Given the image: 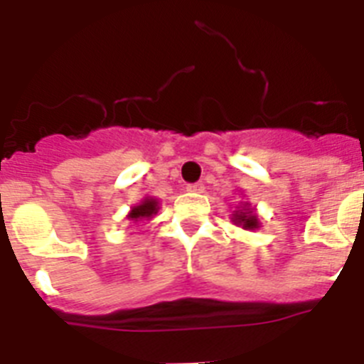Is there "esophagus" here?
Wrapping results in <instances>:
<instances>
[{"label":"esophagus","instance_id":"1","mask_svg":"<svg viewBox=\"0 0 364 364\" xmlns=\"http://www.w3.org/2000/svg\"><path fill=\"white\" fill-rule=\"evenodd\" d=\"M188 191H191V193H202V191H204V184H202V182H195V184H188Z\"/></svg>","mask_w":364,"mask_h":364}]
</instances>
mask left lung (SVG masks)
<instances>
[{"instance_id": "1", "label": "left lung", "mask_w": 364, "mask_h": 364, "mask_svg": "<svg viewBox=\"0 0 364 364\" xmlns=\"http://www.w3.org/2000/svg\"><path fill=\"white\" fill-rule=\"evenodd\" d=\"M231 222L240 226L242 230H259L260 228V218L259 215L255 213V208H252L250 202H240L237 205V210L233 211V217H231Z\"/></svg>"}]
</instances>
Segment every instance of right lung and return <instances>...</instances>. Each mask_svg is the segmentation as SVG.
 Wrapping results in <instances>:
<instances>
[{"label":"right lung","mask_w":364,"mask_h":364,"mask_svg":"<svg viewBox=\"0 0 364 364\" xmlns=\"http://www.w3.org/2000/svg\"><path fill=\"white\" fill-rule=\"evenodd\" d=\"M159 210H160L159 198L144 197L136 205H133V208H131V211L127 213V218H129L133 224L134 222H140V220H149V218H153V215L159 213Z\"/></svg>","instance_id":"1"}]
</instances>
